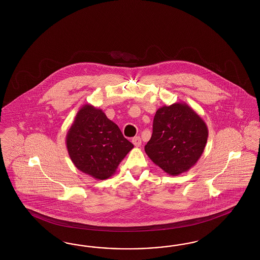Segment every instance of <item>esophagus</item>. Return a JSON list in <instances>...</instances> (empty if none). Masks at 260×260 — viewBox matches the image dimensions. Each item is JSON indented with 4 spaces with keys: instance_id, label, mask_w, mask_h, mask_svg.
Masks as SVG:
<instances>
[{
    "instance_id": "1",
    "label": "esophagus",
    "mask_w": 260,
    "mask_h": 260,
    "mask_svg": "<svg viewBox=\"0 0 260 260\" xmlns=\"http://www.w3.org/2000/svg\"><path fill=\"white\" fill-rule=\"evenodd\" d=\"M133 144H134L135 147H140L141 146V138L139 137V136H136V137H134L133 138Z\"/></svg>"
}]
</instances>
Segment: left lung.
<instances>
[{"label": "left lung", "mask_w": 260, "mask_h": 260, "mask_svg": "<svg viewBox=\"0 0 260 260\" xmlns=\"http://www.w3.org/2000/svg\"><path fill=\"white\" fill-rule=\"evenodd\" d=\"M208 126L186 103L158 109L150 141L145 151L150 160L170 175L188 172L204 151Z\"/></svg>", "instance_id": "left-lung-1"}]
</instances>
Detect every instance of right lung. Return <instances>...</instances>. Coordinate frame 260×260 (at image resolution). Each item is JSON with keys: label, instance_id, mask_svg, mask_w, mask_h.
<instances>
[{"label": "right lung", "instance_id": "right-lung-1", "mask_svg": "<svg viewBox=\"0 0 260 260\" xmlns=\"http://www.w3.org/2000/svg\"><path fill=\"white\" fill-rule=\"evenodd\" d=\"M66 144L74 166L98 180L116 173L120 162L134 148L118 126L89 104L78 110Z\"/></svg>", "mask_w": 260, "mask_h": 260}]
</instances>
